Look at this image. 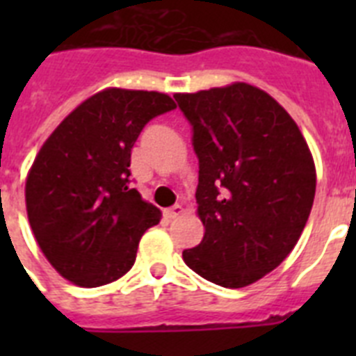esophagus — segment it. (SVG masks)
I'll return each mask as SVG.
<instances>
[{
  "instance_id": "obj_1",
  "label": "esophagus",
  "mask_w": 356,
  "mask_h": 356,
  "mask_svg": "<svg viewBox=\"0 0 356 356\" xmlns=\"http://www.w3.org/2000/svg\"><path fill=\"white\" fill-rule=\"evenodd\" d=\"M163 213H165V217H168V219H176V217H180L181 213H184V207L175 205V207H171V209L165 210Z\"/></svg>"
}]
</instances>
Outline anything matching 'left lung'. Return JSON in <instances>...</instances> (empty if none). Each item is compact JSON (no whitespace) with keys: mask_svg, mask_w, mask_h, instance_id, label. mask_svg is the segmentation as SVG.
Masks as SVG:
<instances>
[{"mask_svg":"<svg viewBox=\"0 0 356 356\" xmlns=\"http://www.w3.org/2000/svg\"><path fill=\"white\" fill-rule=\"evenodd\" d=\"M200 162L203 241L184 251L194 273L241 289L294 250L316 196V168L294 119L248 83L176 94Z\"/></svg>","mask_w":356,"mask_h":356,"instance_id":"8db88e82","label":"left lung"}]
</instances>
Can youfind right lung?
<instances>
[{
	"label": "right lung",
	"mask_w": 356,
	"mask_h": 356,
	"mask_svg": "<svg viewBox=\"0 0 356 356\" xmlns=\"http://www.w3.org/2000/svg\"><path fill=\"white\" fill-rule=\"evenodd\" d=\"M168 94L106 89L74 108L40 147L26 180L31 232L56 271L99 287L131 269L160 210L131 188V147Z\"/></svg>",
	"instance_id": "1"
}]
</instances>
